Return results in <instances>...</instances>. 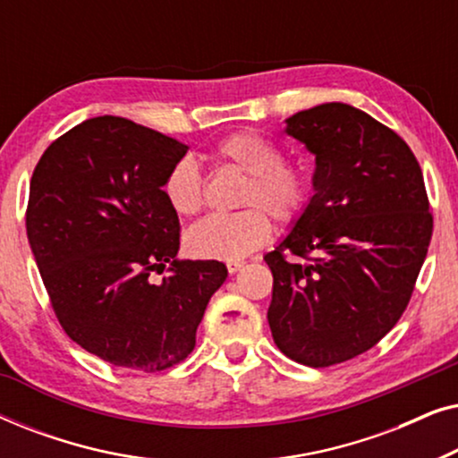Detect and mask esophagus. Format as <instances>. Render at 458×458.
I'll use <instances>...</instances> for the list:
<instances>
[{
    "label": "esophagus",
    "mask_w": 458,
    "mask_h": 458,
    "mask_svg": "<svg viewBox=\"0 0 458 458\" xmlns=\"http://www.w3.org/2000/svg\"><path fill=\"white\" fill-rule=\"evenodd\" d=\"M243 265H246V262H243V260H227V271L233 275V273L240 271Z\"/></svg>",
    "instance_id": "1"
}]
</instances>
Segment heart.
I'll return each mask as SVG.
<instances>
[{
	"label": "heart",
	"mask_w": 458,
	"mask_h": 458,
	"mask_svg": "<svg viewBox=\"0 0 458 458\" xmlns=\"http://www.w3.org/2000/svg\"><path fill=\"white\" fill-rule=\"evenodd\" d=\"M218 165L246 174L237 202L246 208L231 215H212L187 231V250L198 259L242 260L265 246L271 221L296 223L310 202V174L298 162L281 160V149L256 131H235L215 146ZM171 208L193 216L204 206V177L191 160H179L162 185Z\"/></svg>",
	"instance_id": "1"
}]
</instances>
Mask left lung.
<instances>
[{"instance_id": "obj_1", "label": "left lung", "mask_w": 458, "mask_h": 458, "mask_svg": "<svg viewBox=\"0 0 458 458\" xmlns=\"http://www.w3.org/2000/svg\"><path fill=\"white\" fill-rule=\"evenodd\" d=\"M285 123L315 154V196L265 256L273 273L267 318L281 352L321 369L367 352L398 323L434 216L415 154L367 112L331 102Z\"/></svg>"}]
</instances>
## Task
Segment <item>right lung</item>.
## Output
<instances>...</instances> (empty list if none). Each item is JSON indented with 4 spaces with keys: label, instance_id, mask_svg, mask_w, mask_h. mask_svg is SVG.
I'll return each instance as SVG.
<instances>
[{
    "label": "right lung",
    "instance_id": "add662e5",
    "mask_svg": "<svg viewBox=\"0 0 458 458\" xmlns=\"http://www.w3.org/2000/svg\"><path fill=\"white\" fill-rule=\"evenodd\" d=\"M185 143L121 116L58 137L30 177L27 235L62 329L87 352L141 373L187 359L218 260H179V216L162 185ZM172 273L160 284L148 275Z\"/></svg>",
    "mask_w": 458,
    "mask_h": 458
}]
</instances>
